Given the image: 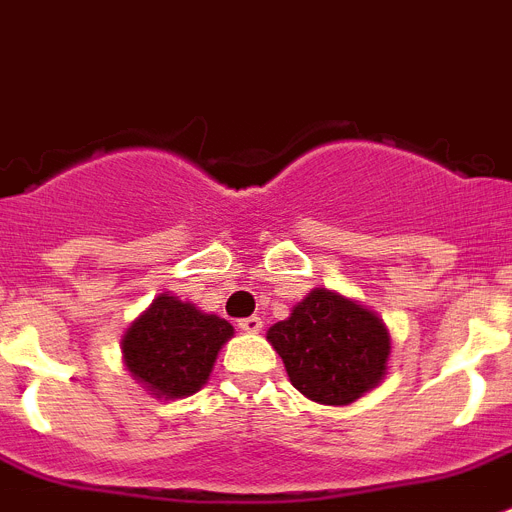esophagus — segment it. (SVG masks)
Here are the masks:
<instances>
[{"mask_svg": "<svg viewBox=\"0 0 512 512\" xmlns=\"http://www.w3.org/2000/svg\"><path fill=\"white\" fill-rule=\"evenodd\" d=\"M239 328H242L244 333H260V330H263V320L257 315L244 317V320H239Z\"/></svg>", "mask_w": 512, "mask_h": 512, "instance_id": "esophagus-1", "label": "esophagus"}]
</instances>
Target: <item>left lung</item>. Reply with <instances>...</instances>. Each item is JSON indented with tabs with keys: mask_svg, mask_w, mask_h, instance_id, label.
<instances>
[{
	"mask_svg": "<svg viewBox=\"0 0 512 512\" xmlns=\"http://www.w3.org/2000/svg\"><path fill=\"white\" fill-rule=\"evenodd\" d=\"M289 380L309 401L349 406L377 388L390 359L385 322L338 291L312 289L268 330Z\"/></svg>",
	"mask_w": 512,
	"mask_h": 512,
	"instance_id": "1",
	"label": "left lung"
}]
</instances>
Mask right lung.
I'll return each instance as SVG.
<instances>
[{
	"label": "right lung",
	"instance_id": "right-lung-1",
	"mask_svg": "<svg viewBox=\"0 0 512 512\" xmlns=\"http://www.w3.org/2000/svg\"><path fill=\"white\" fill-rule=\"evenodd\" d=\"M231 336L234 328L223 317L158 294L124 333V364L150 395L187 398L208 382L218 351Z\"/></svg>",
	"mask_w": 512,
	"mask_h": 512
}]
</instances>
